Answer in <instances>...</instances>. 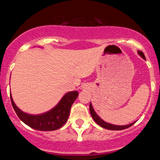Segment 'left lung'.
<instances>
[{"mask_svg":"<svg viewBox=\"0 0 160 160\" xmlns=\"http://www.w3.org/2000/svg\"><path fill=\"white\" fill-rule=\"evenodd\" d=\"M138 54L140 55L141 57L143 59H146L145 58V56H144L143 53L142 51H138ZM90 114H91V116H92L93 119L94 120V122L98 124V125H99L100 127L103 128H106V129H108V130H112V131H119V130H124L126 128H128L130 127L133 125V124L135 123V122H132V123L129 124V125H126V126H117V125H113V124L111 123H108V122H104L102 119L99 118V116L97 114L95 113V111H94V109H93L92 105H91V103H90Z\"/></svg>","mask_w":160,"mask_h":160,"instance_id":"8db88e82","label":"left lung"}]
</instances>
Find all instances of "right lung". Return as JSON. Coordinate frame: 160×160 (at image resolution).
Returning a JSON list of instances; mask_svg holds the SVG:
<instances>
[{
  "label": "right lung",
  "mask_w": 160,
  "mask_h": 160,
  "mask_svg": "<svg viewBox=\"0 0 160 160\" xmlns=\"http://www.w3.org/2000/svg\"><path fill=\"white\" fill-rule=\"evenodd\" d=\"M78 91H71L65 94L58 104L52 110L41 114H29L22 111L15 105L12 96L11 102L18 118L24 123L35 130L43 131H55L61 128L66 123L69 118L72 104L77 98Z\"/></svg>",
  "instance_id": "right-lung-1"
}]
</instances>
